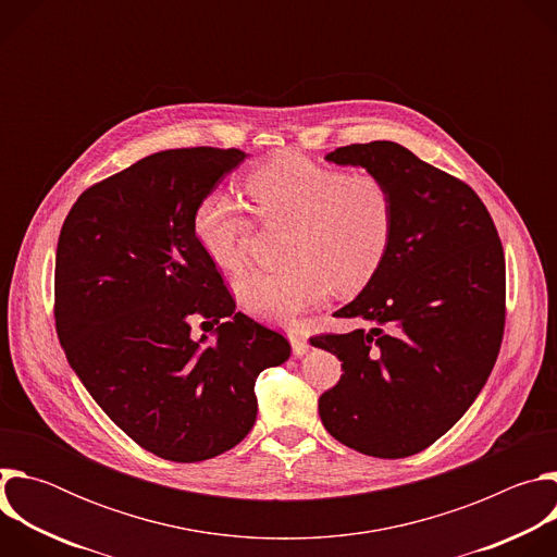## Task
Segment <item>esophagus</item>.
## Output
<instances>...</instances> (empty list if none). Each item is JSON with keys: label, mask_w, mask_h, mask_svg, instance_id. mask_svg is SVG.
I'll return each mask as SVG.
<instances>
[{"label": "esophagus", "mask_w": 557, "mask_h": 557, "mask_svg": "<svg viewBox=\"0 0 557 557\" xmlns=\"http://www.w3.org/2000/svg\"><path fill=\"white\" fill-rule=\"evenodd\" d=\"M288 339H290L295 357H304L308 352V339L299 331H288Z\"/></svg>", "instance_id": "esophagus-1"}]
</instances>
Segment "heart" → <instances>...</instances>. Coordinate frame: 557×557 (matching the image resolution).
Masks as SVG:
<instances>
[{
    "label": "heart",
    "instance_id": "obj_1",
    "mask_svg": "<svg viewBox=\"0 0 557 557\" xmlns=\"http://www.w3.org/2000/svg\"><path fill=\"white\" fill-rule=\"evenodd\" d=\"M247 194L264 222H290L284 249L290 264L245 273L233 284L237 304L262 322L293 324L331 288L357 293L385 260L394 196L379 176H348L301 156H280L249 174ZM194 235L218 269L237 271L251 218L231 194L209 191L194 211Z\"/></svg>",
    "mask_w": 557,
    "mask_h": 557
}]
</instances>
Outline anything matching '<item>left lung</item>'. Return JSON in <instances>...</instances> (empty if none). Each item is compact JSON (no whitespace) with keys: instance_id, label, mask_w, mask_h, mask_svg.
Returning <instances> with one entry per match:
<instances>
[{"instance_id":"obj_1","label":"left lung","mask_w":557,"mask_h":557,"mask_svg":"<svg viewBox=\"0 0 557 557\" xmlns=\"http://www.w3.org/2000/svg\"><path fill=\"white\" fill-rule=\"evenodd\" d=\"M379 176L394 196L392 243L374 277L335 317L372 329L314 337L342 361L320 396L324 428L376 458L419 454L475 401L505 329V253L471 187L399 143L372 140L326 153Z\"/></svg>"}]
</instances>
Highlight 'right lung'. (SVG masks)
I'll list each match as a JSON object with an SVG mask.
<instances>
[{
	"mask_svg": "<svg viewBox=\"0 0 557 557\" xmlns=\"http://www.w3.org/2000/svg\"><path fill=\"white\" fill-rule=\"evenodd\" d=\"M247 158L151 153L78 196L59 233L54 320L70 368L129 438L176 462L240 443L258 374L290 357L280 333L235 310L194 235L202 196ZM194 315L211 336L193 339Z\"/></svg>",
	"mask_w": 557,
	"mask_h": 557,
	"instance_id": "obj_1",
	"label": "right lung"
}]
</instances>
